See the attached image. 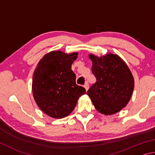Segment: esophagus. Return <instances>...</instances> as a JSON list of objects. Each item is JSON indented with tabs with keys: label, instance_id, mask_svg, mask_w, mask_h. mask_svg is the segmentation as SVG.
<instances>
[{
	"label": "esophagus",
	"instance_id": "1",
	"mask_svg": "<svg viewBox=\"0 0 155 155\" xmlns=\"http://www.w3.org/2000/svg\"><path fill=\"white\" fill-rule=\"evenodd\" d=\"M84 87H85L86 91H87L88 89H89V84L87 83H86L85 85H84Z\"/></svg>",
	"mask_w": 155,
	"mask_h": 155
}]
</instances>
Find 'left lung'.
I'll list each match as a JSON object with an SVG mask.
<instances>
[{"mask_svg": "<svg viewBox=\"0 0 155 155\" xmlns=\"http://www.w3.org/2000/svg\"><path fill=\"white\" fill-rule=\"evenodd\" d=\"M92 61L96 82L87 91L97 111L102 114H114L127 106L134 89V78L126 63L117 55L108 53L89 55Z\"/></svg>", "mask_w": 155, "mask_h": 155, "instance_id": "obj_1", "label": "left lung"}]
</instances>
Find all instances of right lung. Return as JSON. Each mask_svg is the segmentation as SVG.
Returning <instances> with one entry per match:
<instances>
[{
	"label": "right lung",
	"instance_id": "right-lung-1",
	"mask_svg": "<svg viewBox=\"0 0 155 155\" xmlns=\"http://www.w3.org/2000/svg\"><path fill=\"white\" fill-rule=\"evenodd\" d=\"M78 52L67 54L53 51L39 61L33 73L32 91L38 106L53 118H63L71 114L85 89L76 83L72 64Z\"/></svg>",
	"mask_w": 155,
	"mask_h": 155
}]
</instances>
